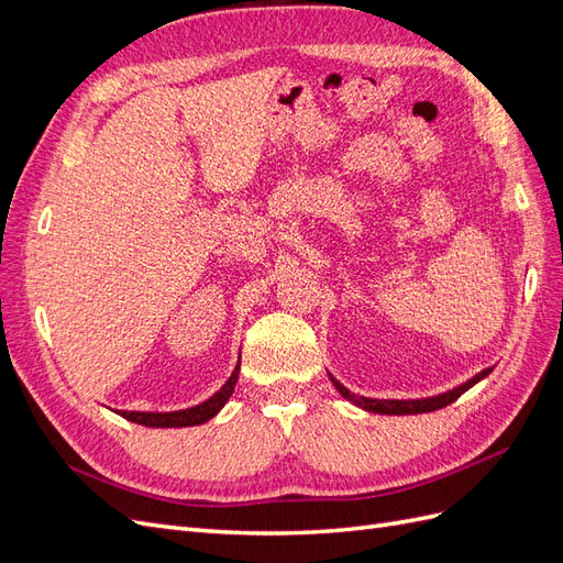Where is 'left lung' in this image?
Masks as SVG:
<instances>
[{"instance_id":"8db88e82","label":"left lung","mask_w":563,"mask_h":563,"mask_svg":"<svg viewBox=\"0 0 563 563\" xmlns=\"http://www.w3.org/2000/svg\"><path fill=\"white\" fill-rule=\"evenodd\" d=\"M490 373V368H484L482 373H476L474 378H470L467 383L457 385L449 391H441V395H434V397H422V399H371V397H356L354 391H350L343 383H338L331 373L329 378L333 383V387L343 395L347 401H352L354 406L364 408V411L368 413H380V416H416V413H430V411H437V408H444L449 404H453L460 395H465V391L476 385L479 380H484Z\"/></svg>"}]
</instances>
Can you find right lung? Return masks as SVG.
Returning a JSON list of instances; mask_svg holds the SVG:
<instances>
[{
	"label": "right lung",
	"instance_id": "add662e5",
	"mask_svg": "<svg viewBox=\"0 0 563 563\" xmlns=\"http://www.w3.org/2000/svg\"><path fill=\"white\" fill-rule=\"evenodd\" d=\"M240 366L242 362H236L228 383L220 387L216 395H211L207 401H201L197 406L180 408V411H162V413L159 411H117V413L135 424H145V428H195V424H203L213 416H218L220 408H223L232 397L234 385L240 380Z\"/></svg>",
	"mask_w": 563,
	"mask_h": 563
}]
</instances>
